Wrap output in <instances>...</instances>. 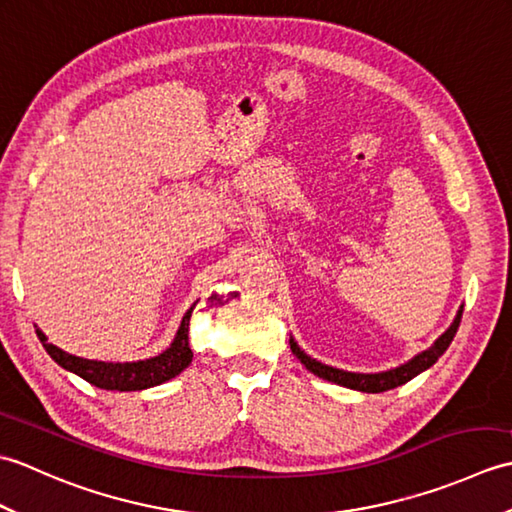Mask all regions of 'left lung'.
Listing matches in <instances>:
<instances>
[{"label":"left lung","mask_w":512,"mask_h":512,"mask_svg":"<svg viewBox=\"0 0 512 512\" xmlns=\"http://www.w3.org/2000/svg\"><path fill=\"white\" fill-rule=\"evenodd\" d=\"M460 319H462V310L458 312V317H455L451 328L444 332L440 339L429 347V350L418 354L413 361L400 365L396 369H389V372H383V374H354V372H343V369H336L330 365H323L319 361H314V358H310L308 354H303L292 339H290V350L303 365H306V369H310L314 376L330 380V383H336V385L350 387V389L367 391V394H380V391H387V389H394V387L409 383L413 376H418L420 372H424V369H429L433 363H436L438 358L447 352V347L451 345L455 332H458V328H460Z\"/></svg>","instance_id":"obj_1"}]
</instances>
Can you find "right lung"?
Instances as JSON below:
<instances>
[{
  "label": "right lung",
  "instance_id": "add662e5",
  "mask_svg": "<svg viewBox=\"0 0 512 512\" xmlns=\"http://www.w3.org/2000/svg\"><path fill=\"white\" fill-rule=\"evenodd\" d=\"M195 306V303H193ZM193 306L187 310V314L182 317L180 330L173 339L171 347H167L165 352L147 358V361H138V363H103V361H88V358H79L72 356L68 352L59 350L57 345L48 343L46 334L37 330L39 339L46 347V352L57 361L61 367L70 369L76 376H81L88 383L101 387V389H116V391H138V389H147L165 383V380H171L173 376H178L182 369H187L189 363L193 361V352L189 345V319Z\"/></svg>",
  "mask_w": 512,
  "mask_h": 512
}]
</instances>
